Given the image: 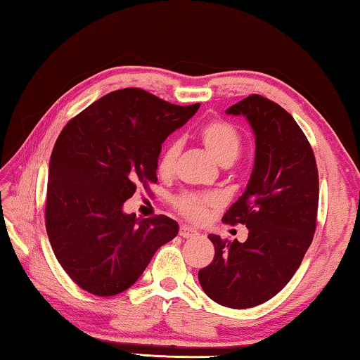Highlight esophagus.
Segmentation results:
<instances>
[{"mask_svg":"<svg viewBox=\"0 0 360 360\" xmlns=\"http://www.w3.org/2000/svg\"><path fill=\"white\" fill-rule=\"evenodd\" d=\"M197 235H198V231L195 229L188 227V225H181L179 236H182V238H193V236H197Z\"/></svg>","mask_w":360,"mask_h":360,"instance_id":"esophagus-1","label":"esophagus"}]
</instances>
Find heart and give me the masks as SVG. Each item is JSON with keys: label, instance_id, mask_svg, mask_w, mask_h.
Listing matches in <instances>:
<instances>
[{"label": "heart", "instance_id": "1", "mask_svg": "<svg viewBox=\"0 0 360 360\" xmlns=\"http://www.w3.org/2000/svg\"><path fill=\"white\" fill-rule=\"evenodd\" d=\"M200 139H202L206 150L212 158L222 167H229L238 158L241 152V135L229 122L225 120H211L205 124L200 130ZM179 154V144L169 143L158 157L157 172L162 176H169L173 173L176 158ZM217 198L214 195H198V193H184L174 200V206L181 214H184L193 221H200L206 216L210 208L216 206Z\"/></svg>", "mask_w": 360, "mask_h": 360}]
</instances>
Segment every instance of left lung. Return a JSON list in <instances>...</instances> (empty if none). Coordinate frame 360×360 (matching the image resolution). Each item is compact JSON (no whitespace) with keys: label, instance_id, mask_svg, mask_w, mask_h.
<instances>
[{"label":"left lung","instance_id":"obj_1","mask_svg":"<svg viewBox=\"0 0 360 360\" xmlns=\"http://www.w3.org/2000/svg\"><path fill=\"white\" fill-rule=\"evenodd\" d=\"M225 112L246 117L255 136L246 191L222 219L249 233L245 243L210 235L216 254L198 281L211 300L243 309L275 297L300 266L316 230L319 176L307 136L276 103L251 95Z\"/></svg>","mask_w":360,"mask_h":360}]
</instances>
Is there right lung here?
<instances>
[{
    "label": "right lung",
    "mask_w": 360,
    "mask_h": 360,
    "mask_svg": "<svg viewBox=\"0 0 360 360\" xmlns=\"http://www.w3.org/2000/svg\"><path fill=\"white\" fill-rule=\"evenodd\" d=\"M122 89L68 122L49 162L46 230L79 288L111 297L131 288L179 225L124 212L138 182H157L162 143L198 111Z\"/></svg>",
    "instance_id": "add662e5"
}]
</instances>
